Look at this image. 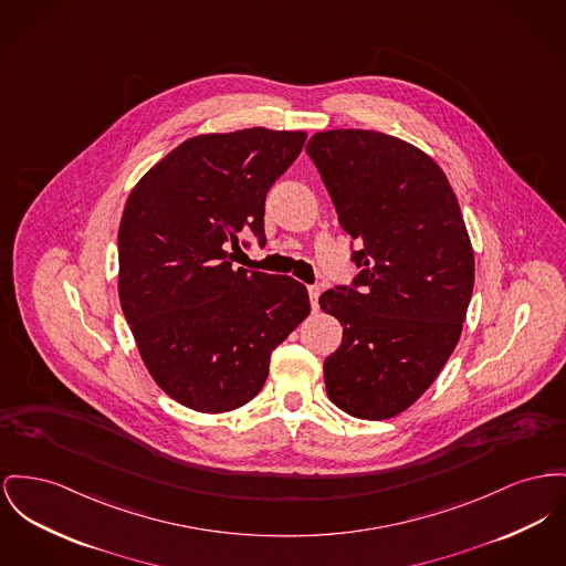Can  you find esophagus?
Instances as JSON below:
<instances>
[{
    "label": "esophagus",
    "mask_w": 566,
    "mask_h": 566,
    "mask_svg": "<svg viewBox=\"0 0 566 566\" xmlns=\"http://www.w3.org/2000/svg\"><path fill=\"white\" fill-rule=\"evenodd\" d=\"M307 295H310V303L316 310L318 307V297H321V286H307Z\"/></svg>",
    "instance_id": "esophagus-1"
}]
</instances>
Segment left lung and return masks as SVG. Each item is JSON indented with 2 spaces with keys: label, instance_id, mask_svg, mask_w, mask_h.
<instances>
[{
  "label": "left lung",
  "instance_id": "8db88e82",
  "mask_svg": "<svg viewBox=\"0 0 566 566\" xmlns=\"http://www.w3.org/2000/svg\"><path fill=\"white\" fill-rule=\"evenodd\" d=\"M305 151L361 269L318 300L344 325L325 359L327 396L350 417L391 419L428 391L462 335L474 286L464 218L442 168L401 138L329 130Z\"/></svg>",
  "mask_w": 566,
  "mask_h": 566
}]
</instances>
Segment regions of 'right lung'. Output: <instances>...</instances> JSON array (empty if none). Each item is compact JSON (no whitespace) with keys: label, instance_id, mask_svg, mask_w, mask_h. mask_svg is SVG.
Here are the masks:
<instances>
[{"label":"right lung","instance_id":"obj_1","mask_svg":"<svg viewBox=\"0 0 566 566\" xmlns=\"http://www.w3.org/2000/svg\"><path fill=\"white\" fill-rule=\"evenodd\" d=\"M305 133L248 128L184 140L134 186L119 248V301L158 387L199 412L256 398L271 353L310 314L289 275L234 269L241 234L266 243L265 197Z\"/></svg>","mask_w":566,"mask_h":566}]
</instances>
